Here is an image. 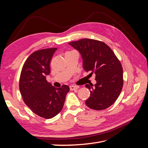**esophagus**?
Masks as SVG:
<instances>
[{
  "instance_id": "obj_1",
  "label": "esophagus",
  "mask_w": 148,
  "mask_h": 148,
  "mask_svg": "<svg viewBox=\"0 0 148 148\" xmlns=\"http://www.w3.org/2000/svg\"><path fill=\"white\" fill-rule=\"evenodd\" d=\"M78 88H79V87L77 86H73V85H71V86H70V89L71 91L75 90V89H77Z\"/></svg>"
}]
</instances>
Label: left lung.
Listing matches in <instances>:
<instances>
[{
	"label": "left lung",
	"instance_id": "8db88e82",
	"mask_svg": "<svg viewBox=\"0 0 148 148\" xmlns=\"http://www.w3.org/2000/svg\"><path fill=\"white\" fill-rule=\"evenodd\" d=\"M69 44L81 54L83 69L96 74V83L85 85L90 91L86 106L97 110L108 108L123 87V69L117 57L106 44L97 40L83 39Z\"/></svg>",
	"mask_w": 148,
	"mask_h": 148
}]
</instances>
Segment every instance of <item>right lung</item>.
Instances as JSON below:
<instances>
[{
    "mask_svg": "<svg viewBox=\"0 0 148 148\" xmlns=\"http://www.w3.org/2000/svg\"><path fill=\"white\" fill-rule=\"evenodd\" d=\"M57 48L37 51L26 60L20 75L19 88L26 105L34 114L44 119L55 117L62 110L70 88H57L47 82L50 62Z\"/></svg>",
    "mask_w": 148,
    "mask_h": 148,
    "instance_id": "right-lung-1",
    "label": "right lung"
}]
</instances>
